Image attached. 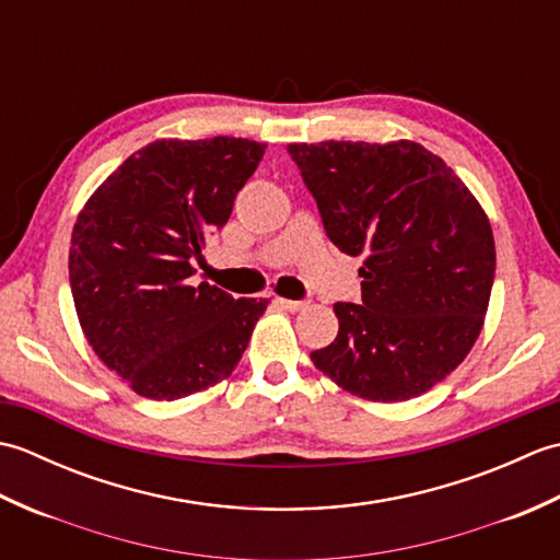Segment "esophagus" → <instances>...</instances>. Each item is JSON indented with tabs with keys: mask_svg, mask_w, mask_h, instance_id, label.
<instances>
[{
	"mask_svg": "<svg viewBox=\"0 0 560 560\" xmlns=\"http://www.w3.org/2000/svg\"><path fill=\"white\" fill-rule=\"evenodd\" d=\"M273 303L283 307V311H291V313H299V311H303V307H307L305 301H289V299H273Z\"/></svg>",
	"mask_w": 560,
	"mask_h": 560,
	"instance_id": "esophagus-1",
	"label": "esophagus"
}]
</instances>
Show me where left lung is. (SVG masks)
Returning <instances> with one entry per match:
<instances>
[{
  "mask_svg": "<svg viewBox=\"0 0 560 560\" xmlns=\"http://www.w3.org/2000/svg\"><path fill=\"white\" fill-rule=\"evenodd\" d=\"M327 237L363 257L361 303L311 361L351 395L404 401L467 359L483 327L495 243L481 205L416 141L291 144Z\"/></svg>",
  "mask_w": 560,
  "mask_h": 560,
  "instance_id": "8db88e82",
  "label": "left lung"
}]
</instances>
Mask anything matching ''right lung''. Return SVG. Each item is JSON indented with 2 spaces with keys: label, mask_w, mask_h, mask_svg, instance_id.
<instances>
[{
  "label": "right lung",
  "mask_w": 560,
  "mask_h": 560,
  "mask_svg": "<svg viewBox=\"0 0 560 560\" xmlns=\"http://www.w3.org/2000/svg\"><path fill=\"white\" fill-rule=\"evenodd\" d=\"M265 149L235 137L151 141L81 209L69 247L79 323L137 395H195L229 377L247 349L269 301H235L189 277Z\"/></svg>",
  "instance_id": "obj_1"
}]
</instances>
